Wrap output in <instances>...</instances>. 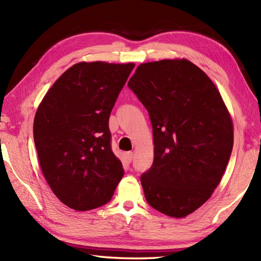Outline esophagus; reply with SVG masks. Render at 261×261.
Listing matches in <instances>:
<instances>
[{
	"instance_id": "1",
	"label": "esophagus",
	"mask_w": 261,
	"mask_h": 261,
	"mask_svg": "<svg viewBox=\"0 0 261 261\" xmlns=\"http://www.w3.org/2000/svg\"><path fill=\"white\" fill-rule=\"evenodd\" d=\"M132 158H134V152H132V151H129V152H126V153H125V160H126L127 163H131Z\"/></svg>"
}]
</instances>
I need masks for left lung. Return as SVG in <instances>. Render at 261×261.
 Masks as SVG:
<instances>
[{"instance_id": "1", "label": "left lung", "mask_w": 261, "mask_h": 261, "mask_svg": "<svg viewBox=\"0 0 261 261\" xmlns=\"http://www.w3.org/2000/svg\"><path fill=\"white\" fill-rule=\"evenodd\" d=\"M150 116L153 163L147 202L181 219L212 196L233 147V123L212 80L185 58L143 63L127 83Z\"/></svg>"}]
</instances>
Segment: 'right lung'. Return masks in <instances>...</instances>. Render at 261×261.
<instances>
[{"instance_id": "obj_1", "label": "right lung", "mask_w": 261, "mask_h": 261, "mask_svg": "<svg viewBox=\"0 0 261 261\" xmlns=\"http://www.w3.org/2000/svg\"><path fill=\"white\" fill-rule=\"evenodd\" d=\"M135 64L81 62L49 88L33 121L39 164L58 199L76 211L107 204L123 177L109 118Z\"/></svg>"}]
</instances>
